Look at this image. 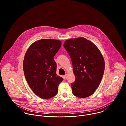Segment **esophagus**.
I'll use <instances>...</instances> for the list:
<instances>
[{
  "label": "esophagus",
  "instance_id": "1",
  "mask_svg": "<svg viewBox=\"0 0 126 126\" xmlns=\"http://www.w3.org/2000/svg\"><path fill=\"white\" fill-rule=\"evenodd\" d=\"M67 77H68V75L67 74H65V75H64V78L65 79H67Z\"/></svg>",
  "mask_w": 126,
  "mask_h": 126
}]
</instances>
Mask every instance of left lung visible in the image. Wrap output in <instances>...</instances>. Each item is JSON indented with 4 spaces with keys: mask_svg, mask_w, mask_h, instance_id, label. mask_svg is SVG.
<instances>
[{
    "mask_svg": "<svg viewBox=\"0 0 126 126\" xmlns=\"http://www.w3.org/2000/svg\"><path fill=\"white\" fill-rule=\"evenodd\" d=\"M63 46L70 57L75 76L71 84L73 94L80 98L90 96L99 85L104 73L105 63L100 51L82 37L67 40Z\"/></svg>",
    "mask_w": 126,
    "mask_h": 126,
    "instance_id": "left-lung-1",
    "label": "left lung"
}]
</instances>
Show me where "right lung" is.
<instances>
[{
  "instance_id": "right-lung-1",
  "label": "right lung",
  "mask_w": 126,
  "mask_h": 126,
  "mask_svg": "<svg viewBox=\"0 0 126 126\" xmlns=\"http://www.w3.org/2000/svg\"><path fill=\"white\" fill-rule=\"evenodd\" d=\"M61 46V41L44 39L33 43L26 53L23 68L26 80L33 92L42 98L55 96L63 80L56 74L54 60Z\"/></svg>"
}]
</instances>
